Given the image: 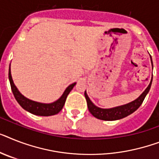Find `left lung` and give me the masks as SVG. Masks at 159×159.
Instances as JSON below:
<instances>
[{
	"instance_id": "1",
	"label": "left lung",
	"mask_w": 159,
	"mask_h": 159,
	"mask_svg": "<svg viewBox=\"0 0 159 159\" xmlns=\"http://www.w3.org/2000/svg\"><path fill=\"white\" fill-rule=\"evenodd\" d=\"M150 58H151V56H150ZM152 66H153V62H152ZM152 80H153V77L151 78L150 83L148 85V87L146 88V89L143 92L142 94L138 98H136V100L130 102V103H128V104L123 105V106H117V107H114V108L111 109H102L96 106L91 102V100L89 99V96H88L87 93L85 91L84 96L85 98H86V101H87L88 108H89V112L91 113L92 115H93L95 118H97V119L106 120V121H113V120H117V119H121L123 118L127 117L129 115L135 112L141 106V105L142 104L145 96L147 95L149 89H150V87H151Z\"/></svg>"
}]
</instances>
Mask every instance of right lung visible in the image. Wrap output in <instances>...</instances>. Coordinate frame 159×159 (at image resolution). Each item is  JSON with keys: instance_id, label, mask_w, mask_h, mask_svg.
<instances>
[{"instance_id": "obj_1", "label": "right lung", "mask_w": 159, "mask_h": 159, "mask_svg": "<svg viewBox=\"0 0 159 159\" xmlns=\"http://www.w3.org/2000/svg\"><path fill=\"white\" fill-rule=\"evenodd\" d=\"M9 80H10V86H11V90L13 92L14 98L18 102V103L20 105L25 111H28V112L33 114L35 115H39V116H50V115H57L61 111V109L63 108L64 104H65L66 99L67 98L68 94L70 93L72 89L74 88L76 83L71 84L68 86L66 90L64 91L63 94L61 97L59 98L58 100L53 103H49V104H45V103H40V102H34L31 101L28 98H25L24 96L20 93V92L18 91L16 86L14 85V81L12 80L11 76V71H10V69H9Z\"/></svg>"}]
</instances>
